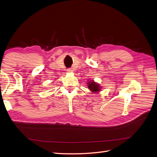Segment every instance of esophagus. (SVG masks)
<instances>
[{"label":"esophagus","mask_w":157,"mask_h":157,"mask_svg":"<svg viewBox=\"0 0 157 157\" xmlns=\"http://www.w3.org/2000/svg\"><path fill=\"white\" fill-rule=\"evenodd\" d=\"M73 69H67V72H68V73H72V72H73Z\"/></svg>","instance_id":"1"}]
</instances>
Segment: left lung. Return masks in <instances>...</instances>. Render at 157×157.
<instances>
[{
    "instance_id": "8db88e82",
    "label": "left lung",
    "mask_w": 157,
    "mask_h": 157,
    "mask_svg": "<svg viewBox=\"0 0 157 157\" xmlns=\"http://www.w3.org/2000/svg\"><path fill=\"white\" fill-rule=\"evenodd\" d=\"M87 87L92 92V93H97L101 91V87L98 83L95 82L94 80H89L86 83Z\"/></svg>"
}]
</instances>
